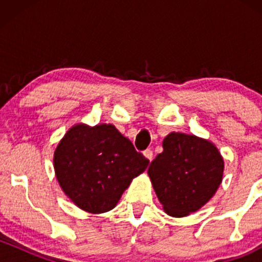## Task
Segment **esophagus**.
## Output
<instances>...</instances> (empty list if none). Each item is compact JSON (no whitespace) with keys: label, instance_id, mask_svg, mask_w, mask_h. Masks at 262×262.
Wrapping results in <instances>:
<instances>
[{"label":"esophagus","instance_id":"34e87169","mask_svg":"<svg viewBox=\"0 0 262 262\" xmlns=\"http://www.w3.org/2000/svg\"><path fill=\"white\" fill-rule=\"evenodd\" d=\"M144 156H145L146 159H148V160H150L151 161L152 160V150L151 149H146V150H144Z\"/></svg>","mask_w":262,"mask_h":262}]
</instances>
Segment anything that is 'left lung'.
Returning a JSON list of instances; mask_svg holds the SVG:
<instances>
[{"mask_svg":"<svg viewBox=\"0 0 262 262\" xmlns=\"http://www.w3.org/2000/svg\"><path fill=\"white\" fill-rule=\"evenodd\" d=\"M148 173L167 214L185 217L204 206L222 182L224 161L210 141L170 133Z\"/></svg>","mask_w":262,"mask_h":262,"instance_id":"obj_1","label":"left lung"}]
</instances>
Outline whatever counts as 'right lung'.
<instances>
[{"label": "right lung", "mask_w": 262, "mask_h": 262, "mask_svg": "<svg viewBox=\"0 0 262 262\" xmlns=\"http://www.w3.org/2000/svg\"><path fill=\"white\" fill-rule=\"evenodd\" d=\"M148 165V159L112 124L75 125L54 154L61 188L77 207L90 213L114 208L132 180Z\"/></svg>", "instance_id": "obj_1"}]
</instances>
